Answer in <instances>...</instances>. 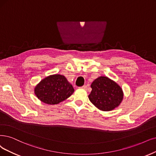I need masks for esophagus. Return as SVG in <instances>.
<instances>
[{
    "mask_svg": "<svg viewBox=\"0 0 156 156\" xmlns=\"http://www.w3.org/2000/svg\"><path fill=\"white\" fill-rule=\"evenodd\" d=\"M79 88L82 89H84V90H86V89H87V86L86 85H83V86H82V87H79Z\"/></svg>",
    "mask_w": 156,
    "mask_h": 156,
    "instance_id": "obj_1",
    "label": "esophagus"
}]
</instances>
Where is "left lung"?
<instances>
[{
	"label": "left lung",
	"mask_w": 156,
	"mask_h": 156,
	"mask_svg": "<svg viewBox=\"0 0 156 156\" xmlns=\"http://www.w3.org/2000/svg\"><path fill=\"white\" fill-rule=\"evenodd\" d=\"M89 100L96 107L103 111H110L122 102L123 93L116 82L105 76H100L92 83Z\"/></svg>",
	"instance_id": "1"
}]
</instances>
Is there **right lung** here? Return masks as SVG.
Masks as SVG:
<instances>
[{"label": "right lung", "mask_w": 156, "mask_h": 156, "mask_svg": "<svg viewBox=\"0 0 156 156\" xmlns=\"http://www.w3.org/2000/svg\"><path fill=\"white\" fill-rule=\"evenodd\" d=\"M74 88L66 78L60 74L51 75L42 80L34 88V93L42 102L58 104L74 93Z\"/></svg>", "instance_id": "right-lung-1"}]
</instances>
